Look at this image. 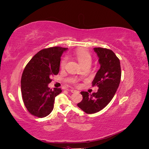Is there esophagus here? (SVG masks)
<instances>
[{"instance_id":"esophagus-1","label":"esophagus","mask_w":149,"mask_h":149,"mask_svg":"<svg viewBox=\"0 0 149 149\" xmlns=\"http://www.w3.org/2000/svg\"><path fill=\"white\" fill-rule=\"evenodd\" d=\"M70 91H71V93H78L79 92L78 91H77V90H75L74 89H71Z\"/></svg>"}]
</instances>
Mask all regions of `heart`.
<instances>
[{"label":"heart","mask_w":149,"mask_h":149,"mask_svg":"<svg viewBox=\"0 0 149 149\" xmlns=\"http://www.w3.org/2000/svg\"><path fill=\"white\" fill-rule=\"evenodd\" d=\"M75 58L78 60L79 63L83 67L89 66H90L91 64L92 61V57L90 54L84 49H79L76 51L74 53ZM66 63V58H64L62 59L60 66L61 68H64Z\"/></svg>","instance_id":"obj_1"}]
</instances>
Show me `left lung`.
Returning <instances> with one entry per match:
<instances>
[{
    "label": "left lung",
    "mask_w": 149,
    "mask_h": 149,
    "mask_svg": "<svg viewBox=\"0 0 149 149\" xmlns=\"http://www.w3.org/2000/svg\"><path fill=\"white\" fill-rule=\"evenodd\" d=\"M99 58L100 68L93 81V86L99 88L97 93L89 95L82 91L83 100L78 104L81 109L87 114H94L104 109L114 96L120 81V61L111 49L94 48Z\"/></svg>",
    "instance_id": "8db88e82"
}]
</instances>
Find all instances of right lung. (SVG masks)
I'll use <instances>...</instances> for the list:
<instances>
[{
    "instance_id": "add662e5",
    "label": "right lung",
    "mask_w": 149,
    "mask_h": 149,
    "mask_svg": "<svg viewBox=\"0 0 149 149\" xmlns=\"http://www.w3.org/2000/svg\"><path fill=\"white\" fill-rule=\"evenodd\" d=\"M68 48L60 47L42 49L25 66L21 78L22 99L31 114L44 118L53 109L55 97L60 88L48 87L51 76L59 73L61 56Z\"/></svg>"
}]
</instances>
